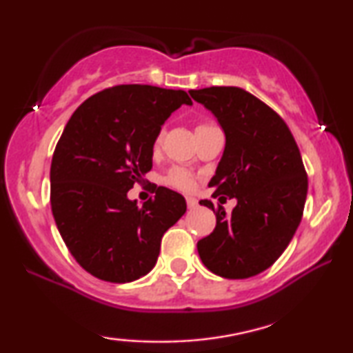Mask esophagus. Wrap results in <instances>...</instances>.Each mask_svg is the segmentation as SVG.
Wrapping results in <instances>:
<instances>
[{"mask_svg":"<svg viewBox=\"0 0 353 353\" xmlns=\"http://www.w3.org/2000/svg\"><path fill=\"white\" fill-rule=\"evenodd\" d=\"M186 204L190 209H194V207H197V199L196 197H186Z\"/></svg>","mask_w":353,"mask_h":353,"instance_id":"obj_1","label":"esophagus"}]
</instances>
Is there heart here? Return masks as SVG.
<instances>
[{
  "instance_id": "obj_1",
  "label": "heart",
  "mask_w": 353,
  "mask_h": 353,
  "mask_svg": "<svg viewBox=\"0 0 353 353\" xmlns=\"http://www.w3.org/2000/svg\"><path fill=\"white\" fill-rule=\"evenodd\" d=\"M207 125H199L197 128H204ZM162 138H163V130L157 133L156 139H154V149H159L162 143ZM165 183L167 185H170L172 188H176V190H181V191H192L194 190V176L191 175L190 172L185 170V168H173V170L168 173L165 176Z\"/></svg>"
}]
</instances>
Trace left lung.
<instances>
[{"instance_id":"8db88e82","label":"left lung","mask_w":353,"mask_h":353,"mask_svg":"<svg viewBox=\"0 0 353 353\" xmlns=\"http://www.w3.org/2000/svg\"><path fill=\"white\" fill-rule=\"evenodd\" d=\"M225 133V151L209 186L214 197L236 199L216 210L215 230L197 243L212 273L244 279L276 262L296 233L307 199V173L292 133L272 108L238 86L191 90ZM201 205L215 212L212 201Z\"/></svg>"}]
</instances>
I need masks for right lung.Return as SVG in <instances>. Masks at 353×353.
Instances as JSON below:
<instances>
[{"label":"right lung","mask_w":353,"mask_h":353,"mask_svg":"<svg viewBox=\"0 0 353 353\" xmlns=\"http://www.w3.org/2000/svg\"><path fill=\"white\" fill-rule=\"evenodd\" d=\"M186 91L119 85L72 114L51 162V210L74 259L93 276L130 283L157 262L165 231L186 212L185 197L159 186L152 199H128L152 168L154 139Z\"/></svg>","instance_id":"obj_1"}]
</instances>
